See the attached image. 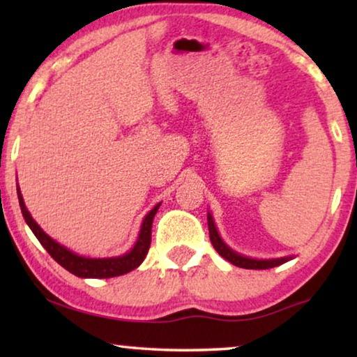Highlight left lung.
Wrapping results in <instances>:
<instances>
[{"label": "left lung", "mask_w": 357, "mask_h": 357, "mask_svg": "<svg viewBox=\"0 0 357 357\" xmlns=\"http://www.w3.org/2000/svg\"><path fill=\"white\" fill-rule=\"evenodd\" d=\"M208 229H209V238H211L213 247L216 248V252L222 258H226L227 261H231L232 265L238 268H245V270H268V268H275L282 263L289 261L292 257H282V258H273V260H257V258H248L243 257L241 253L234 252L232 248H229L221 237L216 226H214L211 213H208Z\"/></svg>", "instance_id": "1"}]
</instances>
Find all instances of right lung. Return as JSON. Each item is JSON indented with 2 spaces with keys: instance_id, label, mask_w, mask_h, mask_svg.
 I'll list each match as a JSON object with an SVG mask.
<instances>
[{
  "instance_id": "1",
  "label": "right lung",
  "mask_w": 357,
  "mask_h": 357,
  "mask_svg": "<svg viewBox=\"0 0 357 357\" xmlns=\"http://www.w3.org/2000/svg\"><path fill=\"white\" fill-rule=\"evenodd\" d=\"M17 198L19 204H21L22 216L26 219L27 226L31 227V231L36 234L38 242L42 243L43 248L50 253L53 260L68 270L73 275L79 278H114V276H121L125 273H130L135 268H138L143 260L148 255V250L151 247V229H153V219L158 213L160 206L155 204V206L151 209V211L146 214L143 224H141V231L138 236V241H136L135 247L131 248L128 253L121 257H112V258H86L81 255H76L71 250H68L66 247H63L61 243L53 241L50 236H47L45 232L42 231L40 226L33 221L31 213L27 211L26 204H24L21 190L17 187Z\"/></svg>"
}]
</instances>
